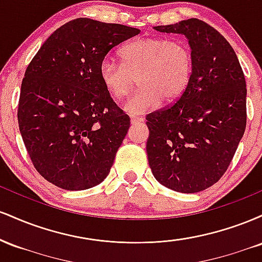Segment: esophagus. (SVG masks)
<instances>
[{"label":"esophagus","mask_w":262,"mask_h":262,"mask_svg":"<svg viewBox=\"0 0 262 262\" xmlns=\"http://www.w3.org/2000/svg\"><path fill=\"white\" fill-rule=\"evenodd\" d=\"M144 119L141 118V117H132L130 118V123L132 124H137V123H141Z\"/></svg>","instance_id":"obj_1"}]
</instances>
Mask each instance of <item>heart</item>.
Instances as JSON below:
<instances>
[{
    "label": "heart",
    "instance_id": "heart-1",
    "mask_svg": "<svg viewBox=\"0 0 262 262\" xmlns=\"http://www.w3.org/2000/svg\"><path fill=\"white\" fill-rule=\"evenodd\" d=\"M121 62L106 59L98 75L104 90L114 98H123L138 76L140 87L124 103L129 114L154 111L165 102L183 95L193 71L191 48L182 40L162 37H144L128 41L118 53Z\"/></svg>",
    "mask_w": 262,
    "mask_h": 262
}]
</instances>
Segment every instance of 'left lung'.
Here are the masks:
<instances>
[{
	"mask_svg": "<svg viewBox=\"0 0 262 262\" xmlns=\"http://www.w3.org/2000/svg\"><path fill=\"white\" fill-rule=\"evenodd\" d=\"M154 29L188 39L193 71L175 103L146 116L150 169L165 187L196 193L224 175L244 135L245 76L227 39L203 20Z\"/></svg>",
	"mask_w": 262,
	"mask_h": 262,
	"instance_id": "1",
	"label": "left lung"
}]
</instances>
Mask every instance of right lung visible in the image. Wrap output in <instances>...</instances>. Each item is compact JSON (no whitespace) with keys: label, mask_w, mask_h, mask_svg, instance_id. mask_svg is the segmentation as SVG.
<instances>
[{"label":"right lung","mask_w":262,"mask_h":262,"mask_svg":"<svg viewBox=\"0 0 262 262\" xmlns=\"http://www.w3.org/2000/svg\"><path fill=\"white\" fill-rule=\"evenodd\" d=\"M139 29L76 18L45 40L27 68L18 125L27 151L47 181L68 191L106 179L130 118L101 83V62Z\"/></svg>","instance_id":"add662e5"}]
</instances>
